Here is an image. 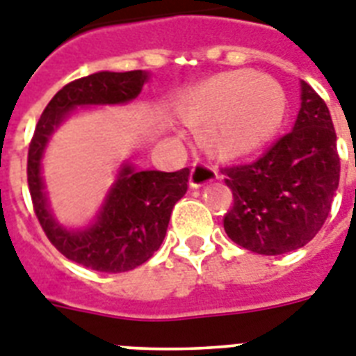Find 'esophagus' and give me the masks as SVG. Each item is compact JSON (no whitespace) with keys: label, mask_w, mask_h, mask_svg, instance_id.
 Segmentation results:
<instances>
[{"label":"esophagus","mask_w":356,"mask_h":356,"mask_svg":"<svg viewBox=\"0 0 356 356\" xmlns=\"http://www.w3.org/2000/svg\"><path fill=\"white\" fill-rule=\"evenodd\" d=\"M218 177V172L204 161H195L192 168V175H190V186L199 188L203 186L204 183H210L213 179Z\"/></svg>","instance_id":"34e87169"}]
</instances>
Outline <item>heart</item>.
<instances>
[{"label": "heart", "mask_w": 356, "mask_h": 356, "mask_svg": "<svg viewBox=\"0 0 356 356\" xmlns=\"http://www.w3.org/2000/svg\"><path fill=\"white\" fill-rule=\"evenodd\" d=\"M183 109L192 120H208L207 138L213 148L241 155L259 148L282 126L287 98L267 74L230 71L190 89Z\"/></svg>", "instance_id": "obj_1"}]
</instances>
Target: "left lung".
Returning <instances> with one entry per match:
<instances>
[{
	"label": "left lung",
	"mask_w": 356,
	"mask_h": 356,
	"mask_svg": "<svg viewBox=\"0 0 356 356\" xmlns=\"http://www.w3.org/2000/svg\"><path fill=\"white\" fill-rule=\"evenodd\" d=\"M234 204L225 213L228 238L265 254L293 252L325 223L340 179V157L331 113L302 82V108L293 131L254 163L221 168Z\"/></svg>",
	"instance_id": "obj_1"
}]
</instances>
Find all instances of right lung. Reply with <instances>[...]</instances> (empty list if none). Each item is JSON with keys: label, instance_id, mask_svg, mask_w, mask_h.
Instances as JSON below:
<instances>
[{"label": "right lung", "instance_id": "obj_1", "mask_svg": "<svg viewBox=\"0 0 356 356\" xmlns=\"http://www.w3.org/2000/svg\"><path fill=\"white\" fill-rule=\"evenodd\" d=\"M146 80L148 73L144 71H100L69 82L43 109L29 144V190L43 232L65 258L100 273L131 270L159 250L173 207L188 190L190 170L137 172L131 164H124L97 221L86 230L74 232L58 225L47 207L40 175L43 149L69 111L78 106L129 102L138 97Z\"/></svg>", "mask_w": 356, "mask_h": 356}]
</instances>
